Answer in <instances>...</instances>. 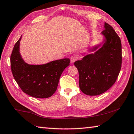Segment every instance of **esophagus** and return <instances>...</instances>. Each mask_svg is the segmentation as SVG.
<instances>
[{"label": "esophagus", "mask_w": 134, "mask_h": 134, "mask_svg": "<svg viewBox=\"0 0 134 134\" xmlns=\"http://www.w3.org/2000/svg\"><path fill=\"white\" fill-rule=\"evenodd\" d=\"M76 60H77V58H76V56H72L70 58V60H71V63H74Z\"/></svg>", "instance_id": "34e87169"}]
</instances>
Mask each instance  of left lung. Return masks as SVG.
I'll use <instances>...</instances> for the list:
<instances>
[{"label":"left lung","mask_w":134,"mask_h":134,"mask_svg":"<svg viewBox=\"0 0 134 134\" xmlns=\"http://www.w3.org/2000/svg\"><path fill=\"white\" fill-rule=\"evenodd\" d=\"M101 43L89 50L94 52L74 63L79 72V88L84 94L97 96L115 83L121 67V44L113 27L105 22ZM85 54V53H84Z\"/></svg>","instance_id":"left-lung-1"}]
</instances>
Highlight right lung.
Returning a JSON list of instances; mask_svg holds the SVG:
<instances>
[{"mask_svg": "<svg viewBox=\"0 0 134 134\" xmlns=\"http://www.w3.org/2000/svg\"><path fill=\"white\" fill-rule=\"evenodd\" d=\"M21 38L22 36L14 45L10 58L14 78L21 90L29 96L38 98L50 97L56 92L63 71L70 65V59L40 65L27 64L19 52Z\"/></svg>", "mask_w": 134, "mask_h": 134, "instance_id": "1", "label": "right lung"}]
</instances>
